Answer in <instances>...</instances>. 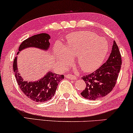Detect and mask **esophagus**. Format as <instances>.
<instances>
[{
  "mask_svg": "<svg viewBox=\"0 0 133 133\" xmlns=\"http://www.w3.org/2000/svg\"><path fill=\"white\" fill-rule=\"evenodd\" d=\"M65 77L69 78V79H70V80H76V79H77V77H75V75H70V74L66 75H65Z\"/></svg>",
  "mask_w": 133,
  "mask_h": 133,
  "instance_id": "34e87169",
  "label": "esophagus"
}]
</instances>
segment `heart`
I'll list each match as a JSON object with an SVG mask.
<instances>
[{
	"instance_id": "obj_1",
	"label": "heart",
	"mask_w": 133,
	"mask_h": 133,
	"mask_svg": "<svg viewBox=\"0 0 133 133\" xmlns=\"http://www.w3.org/2000/svg\"><path fill=\"white\" fill-rule=\"evenodd\" d=\"M109 51L105 38L90 31H79L69 34L64 47L55 45V55L61 66L65 67L72 62L70 56H76L77 61L82 70L91 72L100 66Z\"/></svg>"
}]
</instances>
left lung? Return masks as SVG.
I'll return each instance as SVG.
<instances>
[{"label":"left lung","mask_w":133,"mask_h":133,"mask_svg":"<svg viewBox=\"0 0 133 133\" xmlns=\"http://www.w3.org/2000/svg\"><path fill=\"white\" fill-rule=\"evenodd\" d=\"M122 65V56L115 41L108 59L90 74L82 77L86 88L81 95L85 99L95 100L108 95L115 87Z\"/></svg>","instance_id":"8db88e82"}]
</instances>
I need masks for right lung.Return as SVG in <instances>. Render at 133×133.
Segmentation results:
<instances>
[{"label":"right lung","mask_w":133,"mask_h":133,"mask_svg":"<svg viewBox=\"0 0 133 133\" xmlns=\"http://www.w3.org/2000/svg\"><path fill=\"white\" fill-rule=\"evenodd\" d=\"M50 38L49 34L46 33L39 34L27 38L19 45L17 55L21 50L30 47H35L46 51L50 48ZM16 61L17 56L15 57L13 61V71L18 85L23 93L30 99L37 102H43L51 99L55 95L58 83L64 78V75L48 72L43 78L37 81H25L18 73Z\"/></svg>","instance_id":"right-lung-1"}]
</instances>
